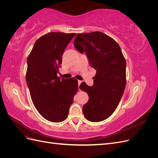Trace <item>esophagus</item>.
Wrapping results in <instances>:
<instances>
[{
  "mask_svg": "<svg viewBox=\"0 0 158 158\" xmlns=\"http://www.w3.org/2000/svg\"><path fill=\"white\" fill-rule=\"evenodd\" d=\"M78 86H80V84L82 83V81H80V80H78Z\"/></svg>",
  "mask_w": 158,
  "mask_h": 158,
  "instance_id": "esophagus-1",
  "label": "esophagus"
}]
</instances>
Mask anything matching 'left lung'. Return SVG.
Here are the masks:
<instances>
[{"mask_svg": "<svg viewBox=\"0 0 158 158\" xmlns=\"http://www.w3.org/2000/svg\"><path fill=\"white\" fill-rule=\"evenodd\" d=\"M74 42L76 49L85 52L91 67L96 70L92 86L85 82L80 85L89 97L82 108L84 115L89 121H103L116 109L125 91L126 60L117 43L102 32L78 33Z\"/></svg>", "mask_w": 158, "mask_h": 158, "instance_id": "obj_1", "label": "left lung"}]
</instances>
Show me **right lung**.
<instances>
[{
  "mask_svg": "<svg viewBox=\"0 0 158 158\" xmlns=\"http://www.w3.org/2000/svg\"><path fill=\"white\" fill-rule=\"evenodd\" d=\"M76 33L51 32L34 44L27 59L26 83L35 107L47 121L67 118L78 89V80L57 76L65 48Z\"/></svg>",
  "mask_w": 158,
  "mask_h": 158,
  "instance_id": "add662e5",
  "label": "right lung"
}]
</instances>
